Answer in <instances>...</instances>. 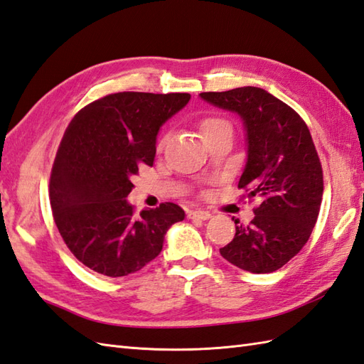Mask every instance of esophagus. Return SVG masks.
Returning <instances> with one entry per match:
<instances>
[{"label": "esophagus", "mask_w": 364, "mask_h": 364, "mask_svg": "<svg viewBox=\"0 0 364 364\" xmlns=\"http://www.w3.org/2000/svg\"><path fill=\"white\" fill-rule=\"evenodd\" d=\"M188 217L191 220H201V221H204V220H209L212 217V213L208 212V210H189L188 212Z\"/></svg>", "instance_id": "1"}]
</instances>
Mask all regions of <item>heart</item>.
I'll return each instance as SVG.
<instances>
[{"label": "heart", "mask_w": 364, "mask_h": 364, "mask_svg": "<svg viewBox=\"0 0 364 364\" xmlns=\"http://www.w3.org/2000/svg\"><path fill=\"white\" fill-rule=\"evenodd\" d=\"M200 127H201V132L204 135V138L209 136V135H213L220 132V130H225V129H230V123L228 119L225 118H220V117H209V118H204L201 123H200ZM166 141V138L161 139L160 143V147H163Z\"/></svg>", "instance_id": "b5f03b06"}]
</instances>
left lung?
<instances>
[{
	"instance_id": "8db88e82",
	"label": "left lung",
	"mask_w": 364,
	"mask_h": 364,
	"mask_svg": "<svg viewBox=\"0 0 364 364\" xmlns=\"http://www.w3.org/2000/svg\"><path fill=\"white\" fill-rule=\"evenodd\" d=\"M200 97L243 121L247 158L238 188L262 200L250 225L235 220V237L220 254L247 272L278 271L307 243L321 206L323 171L309 129L264 89L246 86Z\"/></svg>"
}]
</instances>
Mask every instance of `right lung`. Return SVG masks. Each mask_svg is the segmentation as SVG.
<instances>
[{
    "instance_id": "right-lung-1",
    "label": "right lung",
    "mask_w": 364,
    "mask_h": 364,
    "mask_svg": "<svg viewBox=\"0 0 364 364\" xmlns=\"http://www.w3.org/2000/svg\"><path fill=\"white\" fill-rule=\"evenodd\" d=\"M189 93L118 92L72 118L55 156L49 195L60 235L77 259L106 277L143 269L184 220L173 203L135 213L126 200L138 167L154 164L156 136Z\"/></svg>"
}]
</instances>
